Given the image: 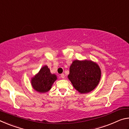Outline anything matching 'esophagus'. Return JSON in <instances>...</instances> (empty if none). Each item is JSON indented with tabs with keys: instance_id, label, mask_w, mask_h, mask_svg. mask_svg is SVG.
<instances>
[{
	"instance_id": "obj_1",
	"label": "esophagus",
	"mask_w": 129,
	"mask_h": 129,
	"mask_svg": "<svg viewBox=\"0 0 129 129\" xmlns=\"http://www.w3.org/2000/svg\"><path fill=\"white\" fill-rule=\"evenodd\" d=\"M60 76H61V77L62 78H65V75H64V73L61 74Z\"/></svg>"
}]
</instances>
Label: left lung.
Instances as JSON below:
<instances>
[{
	"mask_svg": "<svg viewBox=\"0 0 129 129\" xmlns=\"http://www.w3.org/2000/svg\"><path fill=\"white\" fill-rule=\"evenodd\" d=\"M101 70L91 61L75 60L70 67L68 78L76 90L81 93L93 90L100 82Z\"/></svg>",
	"mask_w": 129,
	"mask_h": 129,
	"instance_id": "8db88e82",
	"label": "left lung"
}]
</instances>
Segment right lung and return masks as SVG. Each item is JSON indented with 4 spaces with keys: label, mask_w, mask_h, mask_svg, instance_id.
Instances as JSON below:
<instances>
[{
    "label": "right lung",
    "mask_w": 129,
    "mask_h": 129,
    "mask_svg": "<svg viewBox=\"0 0 129 129\" xmlns=\"http://www.w3.org/2000/svg\"><path fill=\"white\" fill-rule=\"evenodd\" d=\"M56 79V76L51 74L48 67L45 65L40 70L38 75L32 78V85L37 91L45 93L51 89Z\"/></svg>",
    "instance_id": "right-lung-1"
}]
</instances>
